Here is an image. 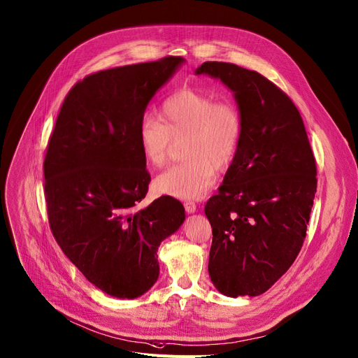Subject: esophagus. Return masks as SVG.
Returning a JSON list of instances; mask_svg holds the SVG:
<instances>
[{"mask_svg": "<svg viewBox=\"0 0 358 358\" xmlns=\"http://www.w3.org/2000/svg\"><path fill=\"white\" fill-rule=\"evenodd\" d=\"M185 211H186L187 214H192V213H195V211H196V203H195V202H192V201L185 202Z\"/></svg>", "mask_w": 358, "mask_h": 358, "instance_id": "34e87169", "label": "esophagus"}]
</instances>
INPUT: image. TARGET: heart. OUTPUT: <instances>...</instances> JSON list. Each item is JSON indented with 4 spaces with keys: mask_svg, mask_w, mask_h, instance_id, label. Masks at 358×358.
<instances>
[{
    "mask_svg": "<svg viewBox=\"0 0 358 358\" xmlns=\"http://www.w3.org/2000/svg\"><path fill=\"white\" fill-rule=\"evenodd\" d=\"M244 121L233 101L183 88L167 96L160 107V120L141 118L137 138L144 160L152 167L167 162L173 141H183L186 162L160 173L153 185L167 196L199 199L211 189L217 169L234 160L243 138Z\"/></svg>",
    "mask_w": 358,
    "mask_h": 358,
    "instance_id": "b5f03b06",
    "label": "heart"
}]
</instances>
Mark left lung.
<instances>
[{"label":"left lung","mask_w":358,"mask_h":358,"mask_svg":"<svg viewBox=\"0 0 358 358\" xmlns=\"http://www.w3.org/2000/svg\"><path fill=\"white\" fill-rule=\"evenodd\" d=\"M234 92L244 131L218 195L205 215L213 227L208 271L225 296H257L298 257L317 192V163L292 99L256 71L205 62L195 71Z\"/></svg>","instance_id":"left-lung-1"}]
</instances>
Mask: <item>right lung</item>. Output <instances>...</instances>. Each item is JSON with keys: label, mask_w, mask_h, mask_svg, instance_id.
I'll return each mask as SVG.
<instances>
[{"label": "right lung", "mask_w": 358, "mask_h": 358, "mask_svg": "<svg viewBox=\"0 0 358 358\" xmlns=\"http://www.w3.org/2000/svg\"><path fill=\"white\" fill-rule=\"evenodd\" d=\"M185 62L167 56L101 71L62 103L43 163L48 217L65 256L110 296L134 299L159 278L157 248L185 221L183 205L149 191L137 130L147 103Z\"/></svg>", "instance_id": "add662e5"}]
</instances>
